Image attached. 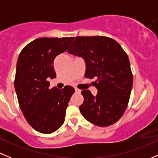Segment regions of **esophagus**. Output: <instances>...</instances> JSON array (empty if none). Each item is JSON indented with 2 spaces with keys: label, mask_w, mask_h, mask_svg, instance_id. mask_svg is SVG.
I'll use <instances>...</instances> for the list:
<instances>
[{
  "label": "esophagus",
  "mask_w": 158,
  "mask_h": 158,
  "mask_svg": "<svg viewBox=\"0 0 158 158\" xmlns=\"http://www.w3.org/2000/svg\"><path fill=\"white\" fill-rule=\"evenodd\" d=\"M75 91H76V93H77V94H80L81 93V90L77 89V88H76Z\"/></svg>",
  "instance_id": "1"
}]
</instances>
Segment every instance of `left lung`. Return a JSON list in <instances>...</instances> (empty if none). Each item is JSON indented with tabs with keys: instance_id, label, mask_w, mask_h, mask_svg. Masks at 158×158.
I'll return each instance as SVG.
<instances>
[{
	"instance_id": "1",
	"label": "left lung",
	"mask_w": 158,
	"mask_h": 158,
	"mask_svg": "<svg viewBox=\"0 0 158 158\" xmlns=\"http://www.w3.org/2000/svg\"><path fill=\"white\" fill-rule=\"evenodd\" d=\"M68 52L81 57L86 64L85 77L97 78V94L81 92L84 102L79 106L85 119L100 127L118 121L126 110L132 85L130 61L115 40L105 36L77 37Z\"/></svg>"
}]
</instances>
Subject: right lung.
<instances>
[{
	"instance_id": "right-lung-1",
	"label": "right lung",
	"mask_w": 158,
	"mask_h": 158,
	"mask_svg": "<svg viewBox=\"0 0 158 158\" xmlns=\"http://www.w3.org/2000/svg\"><path fill=\"white\" fill-rule=\"evenodd\" d=\"M74 37L39 38L21 50L18 59L15 90L21 111L29 124L40 133L50 134L64 122L65 112L75 92L71 86L50 88L56 77L53 61L68 50Z\"/></svg>"
}]
</instances>
